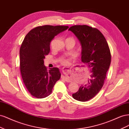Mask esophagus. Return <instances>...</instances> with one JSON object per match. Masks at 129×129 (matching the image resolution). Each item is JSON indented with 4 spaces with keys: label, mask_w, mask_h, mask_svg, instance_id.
Instances as JSON below:
<instances>
[{
    "label": "esophagus",
    "mask_w": 129,
    "mask_h": 129,
    "mask_svg": "<svg viewBox=\"0 0 129 129\" xmlns=\"http://www.w3.org/2000/svg\"><path fill=\"white\" fill-rule=\"evenodd\" d=\"M65 77L64 79H65V80L66 82H71V80H70V79L68 77Z\"/></svg>",
    "instance_id": "esophagus-1"
}]
</instances>
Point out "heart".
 <instances>
[{"label":"heart","mask_w":129,"mask_h":129,"mask_svg":"<svg viewBox=\"0 0 129 129\" xmlns=\"http://www.w3.org/2000/svg\"><path fill=\"white\" fill-rule=\"evenodd\" d=\"M67 39H71V40H73L74 41H75V39H74L73 37L68 38ZM71 57H67L65 56H62V57H61L60 58H59V59H58V61H59V62L61 64L67 65L69 63V62H70V61H71Z\"/></svg>","instance_id":"b5f03b06"}]
</instances>
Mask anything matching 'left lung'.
Masks as SVG:
<instances>
[{
	"instance_id": "left-lung-1",
	"label": "left lung",
	"mask_w": 129,
	"mask_h": 129,
	"mask_svg": "<svg viewBox=\"0 0 129 129\" xmlns=\"http://www.w3.org/2000/svg\"><path fill=\"white\" fill-rule=\"evenodd\" d=\"M68 30L81 42L82 61L91 69L87 83L72 95L75 100L85 102L95 97L103 86L111 63L110 50L103 34L96 28L85 25H74Z\"/></svg>"
}]
</instances>
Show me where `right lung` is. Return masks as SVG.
Here are the masks:
<instances>
[{
	"instance_id": "obj_1",
	"label": "right lung",
	"mask_w": 129,
	"mask_h": 129,
	"mask_svg": "<svg viewBox=\"0 0 129 129\" xmlns=\"http://www.w3.org/2000/svg\"><path fill=\"white\" fill-rule=\"evenodd\" d=\"M67 26L44 25L35 27L26 34L20 49V69L23 82L31 95L43 99L52 92L59 80V69H48L44 59L50 52V42Z\"/></svg>"
}]
</instances>
